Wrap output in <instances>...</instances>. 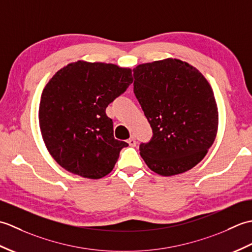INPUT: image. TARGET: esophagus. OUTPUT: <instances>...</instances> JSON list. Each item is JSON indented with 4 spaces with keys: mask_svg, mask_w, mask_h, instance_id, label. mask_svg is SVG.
Instances as JSON below:
<instances>
[{
    "mask_svg": "<svg viewBox=\"0 0 252 252\" xmlns=\"http://www.w3.org/2000/svg\"><path fill=\"white\" fill-rule=\"evenodd\" d=\"M127 143H129V145L131 146V147H134V146H136V140H135V137L134 136H131L129 140H127Z\"/></svg>",
    "mask_w": 252,
    "mask_h": 252,
    "instance_id": "1",
    "label": "esophagus"
}]
</instances>
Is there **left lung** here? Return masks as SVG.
<instances>
[{
	"mask_svg": "<svg viewBox=\"0 0 252 252\" xmlns=\"http://www.w3.org/2000/svg\"><path fill=\"white\" fill-rule=\"evenodd\" d=\"M134 94L151 125V141L140 154L160 175L186 172L199 163L218 131L210 84L189 63L168 58L133 69Z\"/></svg>",
	"mask_w": 252,
	"mask_h": 252,
	"instance_id": "left-lung-1",
	"label": "left lung"
}]
</instances>
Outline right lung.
<instances>
[{"label": "right lung", "instance_id": "1", "mask_svg": "<svg viewBox=\"0 0 252 252\" xmlns=\"http://www.w3.org/2000/svg\"><path fill=\"white\" fill-rule=\"evenodd\" d=\"M132 82L131 69L104 63L79 61L55 73L41 95L39 122L58 164L93 180L111 172L129 144L114 137L106 108Z\"/></svg>", "mask_w": 252, "mask_h": 252}]
</instances>
